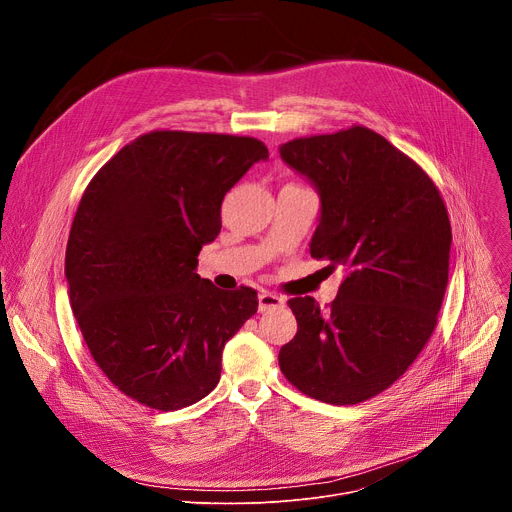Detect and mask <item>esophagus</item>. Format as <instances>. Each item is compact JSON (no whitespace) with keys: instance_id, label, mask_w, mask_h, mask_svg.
<instances>
[{"instance_id":"34e87169","label":"esophagus","mask_w":512,"mask_h":512,"mask_svg":"<svg viewBox=\"0 0 512 512\" xmlns=\"http://www.w3.org/2000/svg\"><path fill=\"white\" fill-rule=\"evenodd\" d=\"M285 306V300L271 294V291H263L259 294V312H271V310H279Z\"/></svg>"}]
</instances>
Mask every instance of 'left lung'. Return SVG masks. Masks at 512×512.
Segmentation results:
<instances>
[{"label": "left lung", "instance_id": "left-lung-1", "mask_svg": "<svg viewBox=\"0 0 512 512\" xmlns=\"http://www.w3.org/2000/svg\"><path fill=\"white\" fill-rule=\"evenodd\" d=\"M279 156L320 196L310 255L344 271L328 310L310 296L287 302L298 332L279 369L312 399L367 401L411 367L437 324L452 247L446 204L411 158L362 125L281 143Z\"/></svg>", "mask_w": 512, "mask_h": 512}]
</instances>
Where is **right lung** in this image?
I'll return each mask as SVG.
<instances>
[{
    "label": "right lung",
    "mask_w": 512,
    "mask_h": 512,
    "mask_svg": "<svg viewBox=\"0 0 512 512\" xmlns=\"http://www.w3.org/2000/svg\"><path fill=\"white\" fill-rule=\"evenodd\" d=\"M255 137L152 131L91 180L72 221L70 308L107 379L127 397L176 411L221 379L223 348L257 312V291L196 273L221 233L225 194L265 162Z\"/></svg>",
    "instance_id": "obj_1"
}]
</instances>
